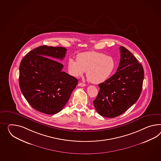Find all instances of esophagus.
Returning a JSON list of instances; mask_svg holds the SVG:
<instances>
[{"instance_id": "1", "label": "esophagus", "mask_w": 161, "mask_h": 161, "mask_svg": "<svg viewBox=\"0 0 161 161\" xmlns=\"http://www.w3.org/2000/svg\"><path fill=\"white\" fill-rule=\"evenodd\" d=\"M78 86H79L84 87L86 86V85H85V83H83L80 82L79 83Z\"/></svg>"}]
</instances>
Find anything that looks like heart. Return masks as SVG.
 <instances>
[{
	"mask_svg": "<svg viewBox=\"0 0 161 161\" xmlns=\"http://www.w3.org/2000/svg\"><path fill=\"white\" fill-rule=\"evenodd\" d=\"M67 66L70 75L78 78L87 71V77L91 82L99 84L107 80L111 76L115 68V62L111 56L89 51L79 54L76 59L69 58Z\"/></svg>",
	"mask_w": 161,
	"mask_h": 161,
	"instance_id": "obj_1",
	"label": "heart"
}]
</instances>
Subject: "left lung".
Returning <instances> with one entry per match:
<instances>
[{"mask_svg": "<svg viewBox=\"0 0 161 161\" xmlns=\"http://www.w3.org/2000/svg\"><path fill=\"white\" fill-rule=\"evenodd\" d=\"M120 61L115 74L99 84L100 91L93 101L100 115L114 118L122 114L136 102L142 89L144 71L131 53L119 48Z\"/></svg>", "mask_w": 161, "mask_h": 161, "instance_id": "left-lung-1", "label": "left lung"}]
</instances>
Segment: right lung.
<instances>
[{
    "mask_svg": "<svg viewBox=\"0 0 161 161\" xmlns=\"http://www.w3.org/2000/svg\"><path fill=\"white\" fill-rule=\"evenodd\" d=\"M66 50L61 47L40 46L30 51L21 61V92L37 111L47 114L61 111L78 85V80L62 71L64 65L56 61L65 58Z\"/></svg>",
    "mask_w": 161,
    "mask_h": 161,
    "instance_id": "1",
    "label": "right lung"
}]
</instances>
